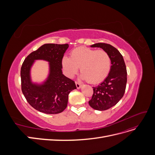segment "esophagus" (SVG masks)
<instances>
[{
	"mask_svg": "<svg viewBox=\"0 0 155 155\" xmlns=\"http://www.w3.org/2000/svg\"><path fill=\"white\" fill-rule=\"evenodd\" d=\"M76 87H77V88H80L81 87V83H78V82H76Z\"/></svg>",
	"mask_w": 155,
	"mask_h": 155,
	"instance_id": "34e87169",
	"label": "esophagus"
}]
</instances>
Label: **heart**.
Segmentation results:
<instances>
[{"label": "heart", "instance_id": "obj_1", "mask_svg": "<svg viewBox=\"0 0 155 155\" xmlns=\"http://www.w3.org/2000/svg\"><path fill=\"white\" fill-rule=\"evenodd\" d=\"M62 66L70 78L76 74L79 67L82 72L81 79H88L91 83H98L104 80L109 74L111 61L109 54L104 50L79 47L71 51L70 58L64 56Z\"/></svg>", "mask_w": 155, "mask_h": 155}]
</instances>
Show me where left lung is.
I'll list each match as a JSON object with an SVG mask.
<instances>
[{"label": "left lung", "mask_w": 155, "mask_h": 155, "mask_svg": "<svg viewBox=\"0 0 155 155\" xmlns=\"http://www.w3.org/2000/svg\"><path fill=\"white\" fill-rule=\"evenodd\" d=\"M92 48H100L109 54L111 61L110 72L100 85L94 87L89 105L97 110H105L114 106L122 97L126 88L127 69L120 51L114 46L106 43H96Z\"/></svg>", "instance_id": "8db88e82"}]
</instances>
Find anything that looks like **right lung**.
Masks as SVG:
<instances>
[{"mask_svg": "<svg viewBox=\"0 0 155 155\" xmlns=\"http://www.w3.org/2000/svg\"><path fill=\"white\" fill-rule=\"evenodd\" d=\"M68 44H45L27 56L21 69L22 92L35 109L46 114H58L66 109L68 94L76 84L62 72V59ZM37 60L49 63V74L42 82H34L31 69Z\"/></svg>", "mask_w": 155, "mask_h": 155, "instance_id": "right-lung-1", "label": "right lung"}]
</instances>
